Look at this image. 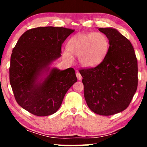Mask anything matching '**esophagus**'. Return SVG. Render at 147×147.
<instances>
[{"mask_svg":"<svg viewBox=\"0 0 147 147\" xmlns=\"http://www.w3.org/2000/svg\"><path fill=\"white\" fill-rule=\"evenodd\" d=\"M76 76H77V78H78V80H82V77L81 74H80V72H77V73H76Z\"/></svg>","mask_w":147,"mask_h":147,"instance_id":"obj_1","label":"esophagus"}]
</instances>
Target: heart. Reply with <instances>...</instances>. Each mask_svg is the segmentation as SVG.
Listing matches in <instances>:
<instances>
[{"label":"heart","mask_w":147,"mask_h":147,"mask_svg":"<svg viewBox=\"0 0 147 147\" xmlns=\"http://www.w3.org/2000/svg\"><path fill=\"white\" fill-rule=\"evenodd\" d=\"M110 48L108 37L101 32L78 34L69 40L68 49L63 50V57L73 63L77 56L80 65L93 67L99 65L106 57Z\"/></svg>","instance_id":"obj_1"}]
</instances>
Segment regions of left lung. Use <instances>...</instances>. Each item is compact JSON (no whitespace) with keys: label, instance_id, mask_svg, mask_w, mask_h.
I'll list each match as a JSON object with an SVG mask.
<instances>
[{"label":"left lung","instance_id":"8db88e82","mask_svg":"<svg viewBox=\"0 0 147 147\" xmlns=\"http://www.w3.org/2000/svg\"><path fill=\"white\" fill-rule=\"evenodd\" d=\"M98 30L108 37L110 48L104 59L94 68L80 70L84 98L94 113L110 116L128 107L137 89L138 65L129 40L112 27Z\"/></svg>","mask_w":147,"mask_h":147}]
</instances>
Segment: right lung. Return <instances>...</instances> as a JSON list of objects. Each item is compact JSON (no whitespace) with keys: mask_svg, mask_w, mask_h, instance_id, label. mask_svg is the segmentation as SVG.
Segmentation results:
<instances>
[{"mask_svg":"<svg viewBox=\"0 0 147 147\" xmlns=\"http://www.w3.org/2000/svg\"><path fill=\"white\" fill-rule=\"evenodd\" d=\"M74 29L40 27L25 32L13 48L9 78L22 108L35 116L55 113L68 90L77 82L75 70L51 67L61 57V45Z\"/></svg>","mask_w":147,"mask_h":147,"instance_id":"add662e5","label":"right lung"}]
</instances>
